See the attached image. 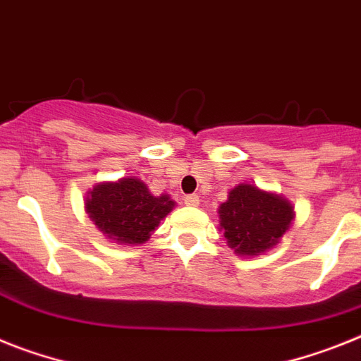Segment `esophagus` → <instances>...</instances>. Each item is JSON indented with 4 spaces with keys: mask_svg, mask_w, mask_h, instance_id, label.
I'll return each mask as SVG.
<instances>
[{
    "mask_svg": "<svg viewBox=\"0 0 361 361\" xmlns=\"http://www.w3.org/2000/svg\"><path fill=\"white\" fill-rule=\"evenodd\" d=\"M183 202H185L187 205H190V207H198V205H200V196L198 195H187L185 198H183Z\"/></svg>",
    "mask_w": 361,
    "mask_h": 361,
    "instance_id": "1",
    "label": "esophagus"
}]
</instances>
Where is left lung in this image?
<instances>
[{
	"label": "left lung",
	"instance_id": "8db88e82",
	"mask_svg": "<svg viewBox=\"0 0 361 361\" xmlns=\"http://www.w3.org/2000/svg\"><path fill=\"white\" fill-rule=\"evenodd\" d=\"M220 231L240 257L262 255L292 227L295 211L288 198L253 183H238L218 207Z\"/></svg>",
	"mask_w": 361,
	"mask_h": 361
}]
</instances>
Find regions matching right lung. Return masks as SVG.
Wrapping results in <instances>:
<instances>
[{
    "label": "right lung",
    "mask_w": 361,
    "mask_h": 361,
    "mask_svg": "<svg viewBox=\"0 0 361 361\" xmlns=\"http://www.w3.org/2000/svg\"><path fill=\"white\" fill-rule=\"evenodd\" d=\"M174 205L171 196H154L145 181L134 176L101 181L87 190L84 200L87 216L99 231L121 246L145 244Z\"/></svg>",
    "instance_id": "1"
}]
</instances>
